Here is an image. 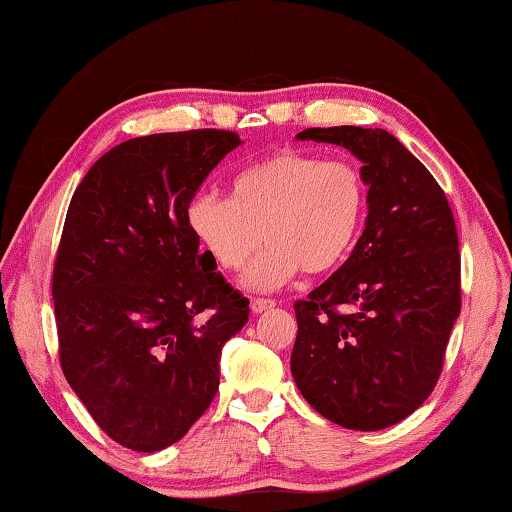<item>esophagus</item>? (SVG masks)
Segmentation results:
<instances>
[{
	"label": "esophagus",
	"mask_w": 512,
	"mask_h": 512,
	"mask_svg": "<svg viewBox=\"0 0 512 512\" xmlns=\"http://www.w3.org/2000/svg\"><path fill=\"white\" fill-rule=\"evenodd\" d=\"M275 307V300L271 298H255L250 300V309H253V314H262V311H268Z\"/></svg>",
	"instance_id": "esophagus-1"
}]
</instances>
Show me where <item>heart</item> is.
Returning <instances> with one entry per match:
<instances>
[{
    "instance_id": "obj_1",
    "label": "heart",
    "mask_w": 512,
    "mask_h": 512,
    "mask_svg": "<svg viewBox=\"0 0 512 512\" xmlns=\"http://www.w3.org/2000/svg\"><path fill=\"white\" fill-rule=\"evenodd\" d=\"M368 210V189L352 162L280 151L241 169L230 198L203 192L187 207V223L205 255L223 271H239L268 241L244 284L282 287L302 268L334 271L352 253Z\"/></svg>"
}]
</instances>
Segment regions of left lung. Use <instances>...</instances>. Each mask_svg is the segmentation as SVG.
<instances>
[{"mask_svg": "<svg viewBox=\"0 0 512 512\" xmlns=\"http://www.w3.org/2000/svg\"><path fill=\"white\" fill-rule=\"evenodd\" d=\"M296 140L343 146L363 164L368 216L348 262L296 302L293 381L345 429L393 427L431 395L461 314L452 207L384 128H307Z\"/></svg>", "mask_w": 512, "mask_h": 512, "instance_id": "8db88e82", "label": "left lung"}]
</instances>
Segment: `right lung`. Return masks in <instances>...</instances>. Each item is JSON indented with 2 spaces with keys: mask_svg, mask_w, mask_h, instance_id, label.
<instances>
[{
  "mask_svg": "<svg viewBox=\"0 0 512 512\" xmlns=\"http://www.w3.org/2000/svg\"><path fill=\"white\" fill-rule=\"evenodd\" d=\"M239 144L230 131L158 133L92 164L69 203L54 266L60 366L112 440L178 443L219 391L221 350L248 300L198 250L187 207Z\"/></svg>",
  "mask_w": 512,
  "mask_h": 512,
  "instance_id": "obj_1",
  "label": "right lung"
}]
</instances>
